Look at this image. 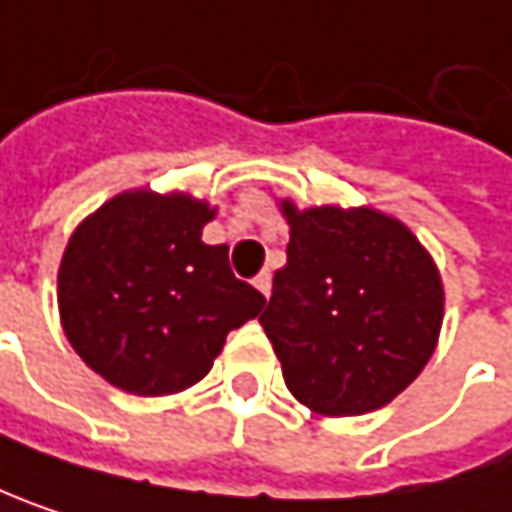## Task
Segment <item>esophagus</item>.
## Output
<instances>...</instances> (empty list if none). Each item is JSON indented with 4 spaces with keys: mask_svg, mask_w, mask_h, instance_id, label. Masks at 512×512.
<instances>
[{
    "mask_svg": "<svg viewBox=\"0 0 512 512\" xmlns=\"http://www.w3.org/2000/svg\"><path fill=\"white\" fill-rule=\"evenodd\" d=\"M253 286L268 298V295H271V271H259V274H256V280H253Z\"/></svg>",
    "mask_w": 512,
    "mask_h": 512,
    "instance_id": "34e87169",
    "label": "esophagus"
}]
</instances>
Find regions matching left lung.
I'll use <instances>...</instances> for the list:
<instances>
[{
	"label": "left lung",
	"instance_id": "8db88e82",
	"mask_svg": "<svg viewBox=\"0 0 512 512\" xmlns=\"http://www.w3.org/2000/svg\"><path fill=\"white\" fill-rule=\"evenodd\" d=\"M286 268L259 316L286 387L319 414L387 405L435 352L444 289L432 256L393 217L370 208L283 202Z\"/></svg>",
	"mask_w": 512,
	"mask_h": 512
}]
</instances>
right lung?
<instances>
[{"label":"right lung","mask_w":512,"mask_h":512,"mask_svg":"<svg viewBox=\"0 0 512 512\" xmlns=\"http://www.w3.org/2000/svg\"><path fill=\"white\" fill-rule=\"evenodd\" d=\"M214 211L184 193H122L86 217L59 268V313L77 355L110 384L163 396L196 384L265 295L238 280L226 244H202Z\"/></svg>","instance_id":"obj_1"}]
</instances>
